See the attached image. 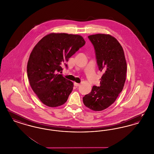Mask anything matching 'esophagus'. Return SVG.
Instances as JSON below:
<instances>
[{"mask_svg":"<svg viewBox=\"0 0 154 154\" xmlns=\"http://www.w3.org/2000/svg\"><path fill=\"white\" fill-rule=\"evenodd\" d=\"M74 85L75 86V87H79L80 85V84H79V83H77V82H74Z\"/></svg>","mask_w":154,"mask_h":154,"instance_id":"34e87169","label":"esophagus"}]
</instances>
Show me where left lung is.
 <instances>
[{
  "instance_id": "8db88e82",
  "label": "left lung",
  "mask_w": 154,
  "mask_h": 154,
  "mask_svg": "<svg viewBox=\"0 0 154 154\" xmlns=\"http://www.w3.org/2000/svg\"><path fill=\"white\" fill-rule=\"evenodd\" d=\"M88 38L95 51L99 69L102 72L99 87L93 86L83 97L84 105L91 110L102 111L116 101L122 92L126 75L124 52L117 40L110 35L96 34Z\"/></svg>"
}]
</instances>
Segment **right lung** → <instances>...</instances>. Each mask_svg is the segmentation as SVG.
I'll return each instance as SVG.
<instances>
[{"mask_svg":"<svg viewBox=\"0 0 154 154\" xmlns=\"http://www.w3.org/2000/svg\"><path fill=\"white\" fill-rule=\"evenodd\" d=\"M85 42L78 35L52 33L43 37L31 52L27 65L30 87L45 105L55 107L65 103L73 88V83L62 74L61 65Z\"/></svg>","mask_w":154,"mask_h":154,"instance_id":"1","label":"right lung"}]
</instances>
